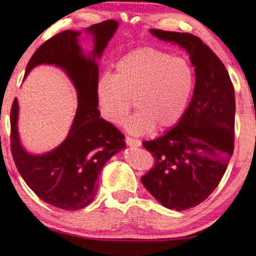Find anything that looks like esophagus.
<instances>
[{
    "label": "esophagus",
    "instance_id": "1",
    "mask_svg": "<svg viewBox=\"0 0 256 256\" xmlns=\"http://www.w3.org/2000/svg\"><path fill=\"white\" fill-rule=\"evenodd\" d=\"M126 143H127L129 146H141V141H140V140L129 138V136H126Z\"/></svg>",
    "mask_w": 256,
    "mask_h": 256
}]
</instances>
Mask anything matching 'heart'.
Wrapping results in <instances>:
<instances>
[{
	"label": "heart",
	"instance_id": "1",
	"mask_svg": "<svg viewBox=\"0 0 256 256\" xmlns=\"http://www.w3.org/2000/svg\"><path fill=\"white\" fill-rule=\"evenodd\" d=\"M194 87V71L186 59L155 48H140L124 54L115 73H104L96 84L101 115L122 124L134 100L138 112L126 127L132 134L168 129L183 116Z\"/></svg>",
	"mask_w": 256,
	"mask_h": 256
}]
</instances>
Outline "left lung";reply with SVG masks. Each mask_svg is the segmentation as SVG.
<instances>
[{"mask_svg":"<svg viewBox=\"0 0 256 256\" xmlns=\"http://www.w3.org/2000/svg\"><path fill=\"white\" fill-rule=\"evenodd\" d=\"M150 32L183 48L194 66V96L183 116L163 136L142 142L155 158L142 184L164 208L183 211L212 194L233 155L234 87L225 65L200 38L158 29Z\"/></svg>","mask_w":256,"mask_h":256,"instance_id":"8db88e82","label":"left lung"}]
</instances>
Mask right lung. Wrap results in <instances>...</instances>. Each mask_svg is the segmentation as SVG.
Masks as SVG:
<instances>
[{"instance_id":"add662e5","label":"right lung","mask_w":256,"mask_h":256,"mask_svg":"<svg viewBox=\"0 0 256 256\" xmlns=\"http://www.w3.org/2000/svg\"><path fill=\"white\" fill-rule=\"evenodd\" d=\"M118 26L116 20H108L86 29L94 42V50L88 56L84 54L78 44L82 32L65 30L42 44L28 62L24 76L34 66L54 64L64 70L76 90L78 108L60 146L43 155L26 152L17 130V99L10 112V141L17 170L42 200L66 211L80 210L93 200L101 169L126 146L124 134L100 118L96 98L99 68L96 58L101 57Z\"/></svg>"}]
</instances>
